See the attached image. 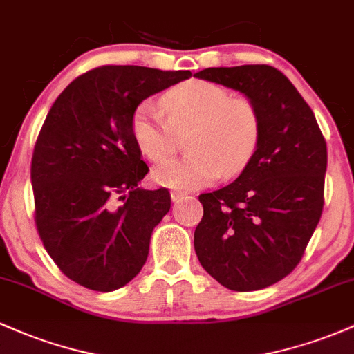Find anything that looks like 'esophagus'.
Wrapping results in <instances>:
<instances>
[{
  "label": "esophagus",
  "instance_id": "obj_1",
  "mask_svg": "<svg viewBox=\"0 0 354 354\" xmlns=\"http://www.w3.org/2000/svg\"><path fill=\"white\" fill-rule=\"evenodd\" d=\"M183 196H185L183 192H178V189H173V192H171V200H173L174 203H176V201H180Z\"/></svg>",
  "mask_w": 354,
  "mask_h": 354
}]
</instances>
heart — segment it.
I'll return each instance as SVG.
<instances>
[{"instance_id":"1","label":"heart","mask_w":354,"mask_h":354,"mask_svg":"<svg viewBox=\"0 0 354 354\" xmlns=\"http://www.w3.org/2000/svg\"><path fill=\"white\" fill-rule=\"evenodd\" d=\"M159 104L162 111L151 102L134 111L131 129L141 153L151 161H165L176 153L181 136H189L185 158L153 169L158 185L201 188L221 174H239L257 151L262 133L259 109L218 84L186 80L166 91Z\"/></svg>"}]
</instances>
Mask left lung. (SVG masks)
Segmentation results:
<instances>
[{"label": "left lung", "mask_w": 354, "mask_h": 354, "mask_svg": "<svg viewBox=\"0 0 354 354\" xmlns=\"http://www.w3.org/2000/svg\"><path fill=\"white\" fill-rule=\"evenodd\" d=\"M195 77L243 94L262 120L257 151L240 176L200 195L195 252L227 289H266L296 269L319 223L326 141L297 88L270 65L213 67Z\"/></svg>", "instance_id": "8db88e82"}]
</instances>
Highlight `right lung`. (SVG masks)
<instances>
[{
  "label": "right lung",
  "instance_id": "add662e5",
  "mask_svg": "<svg viewBox=\"0 0 354 354\" xmlns=\"http://www.w3.org/2000/svg\"><path fill=\"white\" fill-rule=\"evenodd\" d=\"M189 77L106 65L77 77L48 111L32 158L35 221L50 257L77 284L111 292L146 263L171 196L139 188L149 169L131 122L142 100Z\"/></svg>",
  "mask_w": 354,
  "mask_h": 354
}]
</instances>
